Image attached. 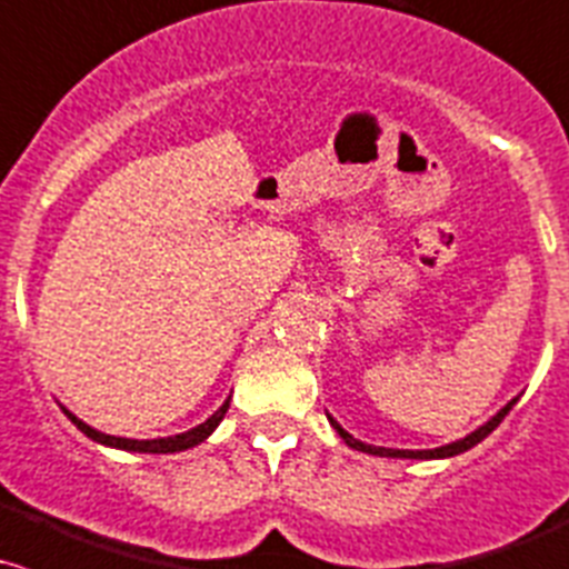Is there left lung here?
I'll list each match as a JSON object with an SVG mask.
<instances>
[{"instance_id":"1","label":"left lung","mask_w":569,"mask_h":569,"mask_svg":"<svg viewBox=\"0 0 569 569\" xmlns=\"http://www.w3.org/2000/svg\"><path fill=\"white\" fill-rule=\"evenodd\" d=\"M517 402V397L511 402H506L503 408H500L498 413H495L492 419H489L487 425H481V428H478V431H472V433H467L465 439H459V442H450V445H445V448H433V450H395V448H375V445H363V442H358L356 437H350V433L345 431V428H341L339 422H336L333 417H330L328 413V419H330V425H333L336 428V433H339L341 439H345L347 445H350L352 450H361V453H369V456H386V459H450V456H459V453H465V450H470V448H476L478 442H483V439L489 437V433L495 431V428H498L500 422H503V417L506 413L511 411V406H515Z\"/></svg>"}]
</instances>
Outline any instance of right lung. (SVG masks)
Returning <instances> with one entry per match:
<instances>
[{
    "mask_svg": "<svg viewBox=\"0 0 569 569\" xmlns=\"http://www.w3.org/2000/svg\"><path fill=\"white\" fill-rule=\"evenodd\" d=\"M230 408V397L222 402V408H219L217 413H211V417L206 419L202 425H197V428H191V431L186 433H178V437H167V439H124V437H110V433H102L97 431V428H91V425H86L82 419H77L74 413L66 411V417L71 419V422L80 428L82 433H86L88 439H93V442L99 445H108V448H119V450H132V453H180V450H189L194 448V445L206 442L208 437H211L213 431H217V425L222 422L224 413H228Z\"/></svg>",
    "mask_w": 569,
    "mask_h": 569,
    "instance_id": "1",
    "label": "right lung"
}]
</instances>
